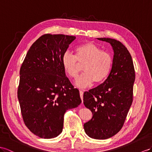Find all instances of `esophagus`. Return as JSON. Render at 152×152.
I'll return each mask as SVG.
<instances>
[{"label": "esophagus", "mask_w": 152, "mask_h": 152, "mask_svg": "<svg viewBox=\"0 0 152 152\" xmlns=\"http://www.w3.org/2000/svg\"><path fill=\"white\" fill-rule=\"evenodd\" d=\"M80 97H81V101H82V103H83V91H81V90H80Z\"/></svg>", "instance_id": "34e87169"}]
</instances>
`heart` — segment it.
I'll return each instance as SVG.
<instances>
[{"label": "heart", "instance_id": "obj_1", "mask_svg": "<svg viewBox=\"0 0 152 152\" xmlns=\"http://www.w3.org/2000/svg\"><path fill=\"white\" fill-rule=\"evenodd\" d=\"M75 56L68 52L61 57V65L65 73L76 80L80 72V65H83L85 72L76 81L80 88L91 86L94 83H99L105 80L111 71L113 58L110 53L102 50L92 43L86 42L77 45Z\"/></svg>", "mask_w": 152, "mask_h": 152}]
</instances>
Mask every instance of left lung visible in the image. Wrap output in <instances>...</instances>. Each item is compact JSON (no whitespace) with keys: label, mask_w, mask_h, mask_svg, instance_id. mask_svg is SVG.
<instances>
[{"label":"left lung","mask_w":152,"mask_h":152,"mask_svg":"<svg viewBox=\"0 0 152 152\" xmlns=\"http://www.w3.org/2000/svg\"><path fill=\"white\" fill-rule=\"evenodd\" d=\"M98 39L112 46L113 65L103 83L84 92L83 103L91 110L92 117L83 126L89 137L106 139L123 126L133 102L135 75L132 56L121 42L108 38Z\"/></svg>","instance_id":"left-lung-1"}]
</instances>
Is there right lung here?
<instances>
[{"mask_svg": "<svg viewBox=\"0 0 152 152\" xmlns=\"http://www.w3.org/2000/svg\"><path fill=\"white\" fill-rule=\"evenodd\" d=\"M76 38L45 34L31 46L20 70L17 96L23 121L39 137L61 134L65 112L81 103L61 65V57Z\"/></svg>", "mask_w": 152, "mask_h": 152, "instance_id": "1", "label": "right lung"}]
</instances>
